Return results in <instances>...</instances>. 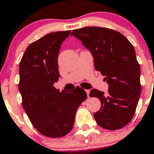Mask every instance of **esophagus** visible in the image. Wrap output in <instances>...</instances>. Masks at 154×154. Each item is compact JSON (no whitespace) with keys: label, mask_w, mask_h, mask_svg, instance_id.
<instances>
[{"label":"esophagus","mask_w":154,"mask_h":154,"mask_svg":"<svg viewBox=\"0 0 154 154\" xmlns=\"http://www.w3.org/2000/svg\"><path fill=\"white\" fill-rule=\"evenodd\" d=\"M86 94H87V96H88V97H89V93H90V90H88V89H86Z\"/></svg>","instance_id":"1"}]
</instances>
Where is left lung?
I'll return each instance as SVG.
<instances>
[{
	"label": "left lung",
	"mask_w": 154,
	"mask_h": 154,
	"mask_svg": "<svg viewBox=\"0 0 154 154\" xmlns=\"http://www.w3.org/2000/svg\"><path fill=\"white\" fill-rule=\"evenodd\" d=\"M74 35L91 52L94 67L104 76L108 92L93 88L90 97L100 100L101 107L94 113L102 128L116 130L133 119L140 97V66L133 45L124 35L113 29L86 27L74 29Z\"/></svg>",
	"instance_id": "8db88e82"
}]
</instances>
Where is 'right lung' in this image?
<instances>
[{
  "label": "right lung",
  "mask_w": 154,
  "mask_h": 154,
  "mask_svg": "<svg viewBox=\"0 0 154 154\" xmlns=\"http://www.w3.org/2000/svg\"><path fill=\"white\" fill-rule=\"evenodd\" d=\"M70 32H51L31 43L19 64L18 89L24 111L33 127L51 138L62 137L71 131L77 108L87 97L78 86L69 92H60L54 86L60 77V47Z\"/></svg>",
  "instance_id": "add662e5"
}]
</instances>
